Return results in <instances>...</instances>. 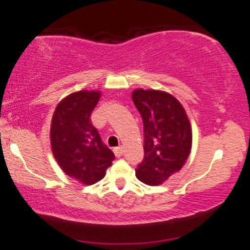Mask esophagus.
<instances>
[{"label": "esophagus", "mask_w": 250, "mask_h": 250, "mask_svg": "<svg viewBox=\"0 0 250 250\" xmlns=\"http://www.w3.org/2000/svg\"><path fill=\"white\" fill-rule=\"evenodd\" d=\"M114 153H115V155L117 156V158H120V156H122V155H123V147H121V146L115 147V148H114Z\"/></svg>", "instance_id": "obj_1"}]
</instances>
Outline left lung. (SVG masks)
Segmentation results:
<instances>
[{
	"label": "left lung",
	"mask_w": 250,
	"mask_h": 250,
	"mask_svg": "<svg viewBox=\"0 0 250 250\" xmlns=\"http://www.w3.org/2000/svg\"><path fill=\"white\" fill-rule=\"evenodd\" d=\"M144 122V160L136 177L147 185H160L179 171L191 150L192 130L186 112L177 98L158 90L133 92Z\"/></svg>",
	"instance_id": "obj_1"
}]
</instances>
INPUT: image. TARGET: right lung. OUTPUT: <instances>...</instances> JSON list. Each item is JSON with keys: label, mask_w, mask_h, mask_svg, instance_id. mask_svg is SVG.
I'll return each mask as SVG.
<instances>
[{"label": "right lung", "mask_w": 250, "mask_h": 250, "mask_svg": "<svg viewBox=\"0 0 250 250\" xmlns=\"http://www.w3.org/2000/svg\"><path fill=\"white\" fill-rule=\"evenodd\" d=\"M98 91H78L62 101L51 125V145L62 171L85 185L100 182L115 159L92 125Z\"/></svg>", "instance_id": "add662e5"}]
</instances>
